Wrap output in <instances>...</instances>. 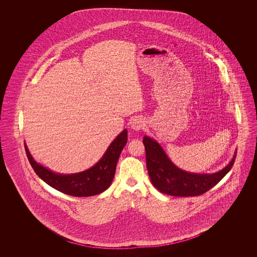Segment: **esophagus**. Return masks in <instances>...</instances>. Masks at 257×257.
Returning <instances> with one entry per match:
<instances>
[{"label":"esophagus","instance_id":"obj_1","mask_svg":"<svg viewBox=\"0 0 257 257\" xmlns=\"http://www.w3.org/2000/svg\"><path fill=\"white\" fill-rule=\"evenodd\" d=\"M145 119L141 116H137L135 117L134 119L131 121V128L134 129L136 131H140L144 128L145 126Z\"/></svg>","mask_w":257,"mask_h":257}]
</instances>
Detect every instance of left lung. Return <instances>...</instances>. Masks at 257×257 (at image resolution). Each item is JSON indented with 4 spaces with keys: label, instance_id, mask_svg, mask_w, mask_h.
Masks as SVG:
<instances>
[{
    "label": "left lung",
    "instance_id": "obj_1",
    "mask_svg": "<svg viewBox=\"0 0 257 257\" xmlns=\"http://www.w3.org/2000/svg\"><path fill=\"white\" fill-rule=\"evenodd\" d=\"M147 171L153 186L166 195L173 196H200L212 189L231 170L236 154L230 163L215 173H193L182 171L172 164L159 144L145 136Z\"/></svg>",
    "mask_w": 257,
    "mask_h": 257
}]
</instances>
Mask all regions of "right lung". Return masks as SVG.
Here are the masks:
<instances>
[{"instance_id":"obj_1","label":"right lung","mask_w":257,"mask_h":257,"mask_svg":"<svg viewBox=\"0 0 257 257\" xmlns=\"http://www.w3.org/2000/svg\"><path fill=\"white\" fill-rule=\"evenodd\" d=\"M127 143V130L118 135L93 167L79 173L59 174L37 164L25 144L29 162L35 172L44 182L63 194L73 196H91L106 191L112 182L117 160Z\"/></svg>"}]
</instances>
